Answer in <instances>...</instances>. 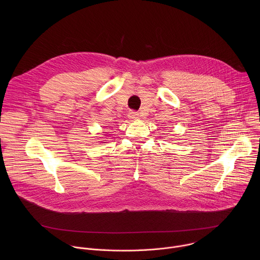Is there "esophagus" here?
<instances>
[{
	"mask_svg": "<svg viewBox=\"0 0 260 260\" xmlns=\"http://www.w3.org/2000/svg\"><path fill=\"white\" fill-rule=\"evenodd\" d=\"M128 117L132 118V119H137V118H139V113L136 112V111H133V110H132V111H129Z\"/></svg>",
	"mask_w": 260,
	"mask_h": 260,
	"instance_id": "1",
	"label": "esophagus"
}]
</instances>
